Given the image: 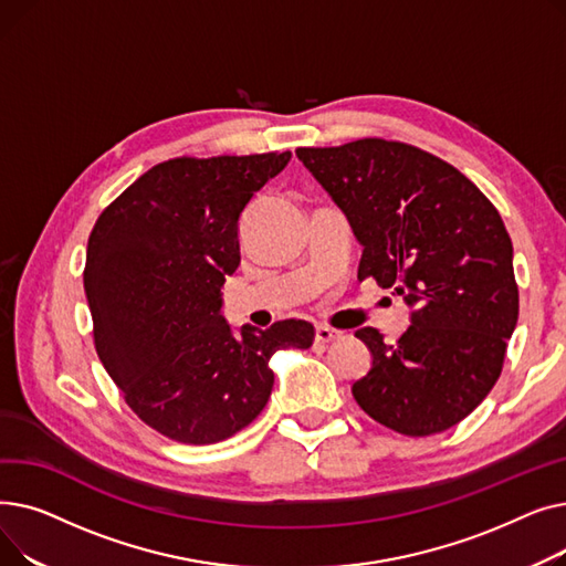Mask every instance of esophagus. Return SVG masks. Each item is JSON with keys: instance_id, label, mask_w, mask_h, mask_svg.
I'll use <instances>...</instances> for the list:
<instances>
[{"instance_id": "esophagus-1", "label": "esophagus", "mask_w": 566, "mask_h": 566, "mask_svg": "<svg viewBox=\"0 0 566 566\" xmlns=\"http://www.w3.org/2000/svg\"><path fill=\"white\" fill-rule=\"evenodd\" d=\"M344 333L337 328H331V325H316V344H328L335 339H342Z\"/></svg>"}]
</instances>
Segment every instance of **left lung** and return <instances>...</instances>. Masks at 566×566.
Masks as SVG:
<instances>
[{"label":"left lung","instance_id":"8db88e82","mask_svg":"<svg viewBox=\"0 0 566 566\" xmlns=\"http://www.w3.org/2000/svg\"><path fill=\"white\" fill-rule=\"evenodd\" d=\"M295 156L360 241L358 280L412 307L395 344L376 328L355 333L371 350L355 401L403 436L459 424L500 378L518 321L514 248L495 206L457 167L403 142L365 137Z\"/></svg>","mask_w":566,"mask_h":566}]
</instances>
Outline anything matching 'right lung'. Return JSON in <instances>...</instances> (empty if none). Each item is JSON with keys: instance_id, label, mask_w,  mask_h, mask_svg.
Segmentation results:
<instances>
[{"instance_id": "right-lung-1", "label": "right lung", "mask_w": 566, "mask_h": 566, "mask_svg": "<svg viewBox=\"0 0 566 566\" xmlns=\"http://www.w3.org/2000/svg\"><path fill=\"white\" fill-rule=\"evenodd\" d=\"M291 151L174 158L142 174L96 220L84 293L96 353L137 418L186 444H211L263 410L280 348H310L314 325L277 321L233 337L220 314L241 263L238 222Z\"/></svg>"}]
</instances>
